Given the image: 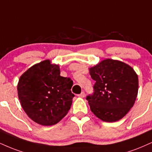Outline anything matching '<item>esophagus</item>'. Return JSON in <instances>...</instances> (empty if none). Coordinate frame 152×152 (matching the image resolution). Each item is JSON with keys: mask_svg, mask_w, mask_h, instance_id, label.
<instances>
[{"mask_svg": "<svg viewBox=\"0 0 152 152\" xmlns=\"http://www.w3.org/2000/svg\"><path fill=\"white\" fill-rule=\"evenodd\" d=\"M78 96L81 97V98H84L85 97V92H83V91H82V92L78 95Z\"/></svg>", "mask_w": 152, "mask_h": 152, "instance_id": "34e87169", "label": "esophagus"}]
</instances>
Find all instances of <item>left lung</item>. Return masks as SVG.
Listing matches in <instances>:
<instances>
[{"mask_svg": "<svg viewBox=\"0 0 152 152\" xmlns=\"http://www.w3.org/2000/svg\"><path fill=\"white\" fill-rule=\"evenodd\" d=\"M96 81L94 93L86 96L94 114L113 122L129 112L137 96L138 76L134 69L118 60H103L89 69Z\"/></svg>", "mask_w": 152, "mask_h": 152, "instance_id": "8db88e82", "label": "left lung"}]
</instances>
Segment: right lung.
<instances>
[{
  "label": "right lung",
  "mask_w": 152,
  "mask_h": 152,
  "mask_svg": "<svg viewBox=\"0 0 152 152\" xmlns=\"http://www.w3.org/2000/svg\"><path fill=\"white\" fill-rule=\"evenodd\" d=\"M73 81L60 76L58 65L45 60L22 75L18 84L20 104L29 118L42 125H55L69 112L75 96Z\"/></svg>",
  "instance_id": "right-lung-1"
}]
</instances>
